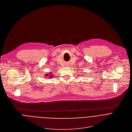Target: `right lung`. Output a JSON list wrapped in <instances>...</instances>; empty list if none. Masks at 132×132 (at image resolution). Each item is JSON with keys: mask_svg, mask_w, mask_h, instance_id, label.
<instances>
[{"mask_svg": "<svg viewBox=\"0 0 132 132\" xmlns=\"http://www.w3.org/2000/svg\"><path fill=\"white\" fill-rule=\"evenodd\" d=\"M48 75V74H47V75H47V76H47V75ZM49 75H50V76H52V75H51V74H49ZM52 77H53V76H51V77H50V78H52Z\"/></svg>", "mask_w": 132, "mask_h": 132, "instance_id": "obj_1", "label": "right lung"}]
</instances>
